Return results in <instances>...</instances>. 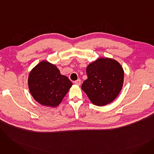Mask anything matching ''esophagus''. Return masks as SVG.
Listing matches in <instances>:
<instances>
[{
  "label": "esophagus",
  "instance_id": "1",
  "mask_svg": "<svg viewBox=\"0 0 154 154\" xmlns=\"http://www.w3.org/2000/svg\"><path fill=\"white\" fill-rule=\"evenodd\" d=\"M74 84L77 85H80V84H81V80H80V79H78V80H75V81L74 82Z\"/></svg>",
  "mask_w": 154,
  "mask_h": 154
}]
</instances>
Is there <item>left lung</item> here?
<instances>
[{"instance_id": "8db88e82", "label": "left lung", "mask_w": 154, "mask_h": 154, "mask_svg": "<svg viewBox=\"0 0 154 154\" xmlns=\"http://www.w3.org/2000/svg\"><path fill=\"white\" fill-rule=\"evenodd\" d=\"M86 72L88 79L83 82L82 89L95 106L111 103L122 90L124 72L117 60L99 58L88 65Z\"/></svg>"}]
</instances>
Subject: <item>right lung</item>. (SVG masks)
<instances>
[{
    "instance_id": "right-lung-1",
    "label": "right lung",
    "mask_w": 154,
    "mask_h": 154,
    "mask_svg": "<svg viewBox=\"0 0 154 154\" xmlns=\"http://www.w3.org/2000/svg\"><path fill=\"white\" fill-rule=\"evenodd\" d=\"M28 85L33 98L39 103L55 107L60 103L72 83L61 75L55 65L43 60L30 71Z\"/></svg>"
}]
</instances>
